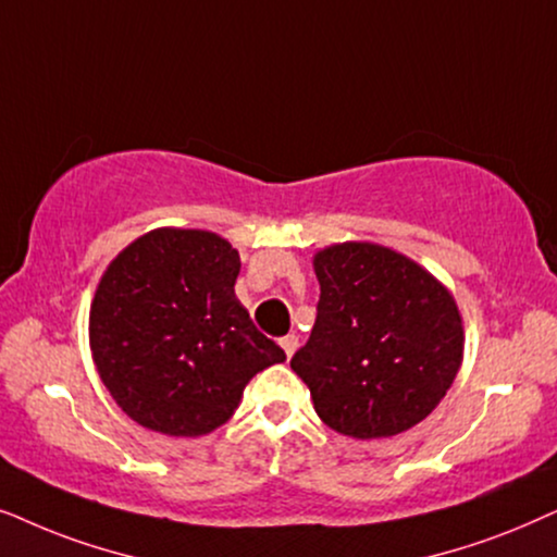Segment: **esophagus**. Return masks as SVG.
I'll use <instances>...</instances> for the list:
<instances>
[{
  "mask_svg": "<svg viewBox=\"0 0 557 557\" xmlns=\"http://www.w3.org/2000/svg\"><path fill=\"white\" fill-rule=\"evenodd\" d=\"M280 346H283V351L287 354V359H290V356L295 354V348H298V336H295V333H290V336L280 338Z\"/></svg>",
  "mask_w": 557,
  "mask_h": 557,
  "instance_id": "esophagus-1",
  "label": "esophagus"
}]
</instances>
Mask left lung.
<instances>
[{"mask_svg":"<svg viewBox=\"0 0 557 557\" xmlns=\"http://www.w3.org/2000/svg\"><path fill=\"white\" fill-rule=\"evenodd\" d=\"M315 325L293 356L325 425L392 438L438 407L463 361L454 293L414 259L374 242L318 249Z\"/></svg>","mask_w":557,"mask_h":557,"instance_id":"left-lung-1","label":"left lung"}]
</instances>
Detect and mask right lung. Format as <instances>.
<instances>
[{"label": "right lung", "instance_id": "add662e5", "mask_svg": "<svg viewBox=\"0 0 557 557\" xmlns=\"http://www.w3.org/2000/svg\"><path fill=\"white\" fill-rule=\"evenodd\" d=\"M239 251L206 228H152L111 259L88 313L96 372L132 420L198 438L236 412L244 387L285 351L234 293Z\"/></svg>", "mask_w": 557, "mask_h": 557}]
</instances>
